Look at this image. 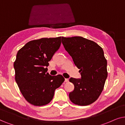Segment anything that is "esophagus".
I'll use <instances>...</instances> for the list:
<instances>
[{
	"instance_id": "1",
	"label": "esophagus",
	"mask_w": 125,
	"mask_h": 125,
	"mask_svg": "<svg viewBox=\"0 0 125 125\" xmlns=\"http://www.w3.org/2000/svg\"><path fill=\"white\" fill-rule=\"evenodd\" d=\"M64 82H69V79H67V78H65V79H64Z\"/></svg>"
}]
</instances>
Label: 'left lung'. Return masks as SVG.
Returning a JSON list of instances; mask_svg holds the SVG:
<instances>
[{"instance_id": "left-lung-1", "label": "left lung", "mask_w": 125, "mask_h": 125, "mask_svg": "<svg viewBox=\"0 0 125 125\" xmlns=\"http://www.w3.org/2000/svg\"><path fill=\"white\" fill-rule=\"evenodd\" d=\"M62 42L81 75V79H70L74 90L70 93L69 98L77 105H89L98 98L107 77V61L102 48L81 36L62 37Z\"/></svg>"}]
</instances>
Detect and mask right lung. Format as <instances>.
Masks as SVG:
<instances>
[{
  "label": "right lung",
  "instance_id": "obj_1",
  "mask_svg": "<svg viewBox=\"0 0 125 125\" xmlns=\"http://www.w3.org/2000/svg\"><path fill=\"white\" fill-rule=\"evenodd\" d=\"M61 44V36L33 40L16 54L14 63L16 82L26 100L32 105L50 102L55 89L64 81L62 75L51 76L47 73L49 62Z\"/></svg>",
  "mask_w": 125,
  "mask_h": 125
}]
</instances>
